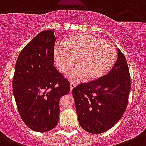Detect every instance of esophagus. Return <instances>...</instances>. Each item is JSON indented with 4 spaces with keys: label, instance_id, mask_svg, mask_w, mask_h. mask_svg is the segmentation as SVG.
Instances as JSON below:
<instances>
[{
    "label": "esophagus",
    "instance_id": "obj_1",
    "mask_svg": "<svg viewBox=\"0 0 146 146\" xmlns=\"http://www.w3.org/2000/svg\"><path fill=\"white\" fill-rule=\"evenodd\" d=\"M77 86V84L75 82H70V90L71 91H72V90L74 88V87Z\"/></svg>",
    "mask_w": 146,
    "mask_h": 146
}]
</instances>
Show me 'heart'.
I'll use <instances>...</instances> for the list:
<instances>
[{"label":"heart","instance_id":"1","mask_svg":"<svg viewBox=\"0 0 146 146\" xmlns=\"http://www.w3.org/2000/svg\"><path fill=\"white\" fill-rule=\"evenodd\" d=\"M56 64L61 72L69 73V78L79 80L84 77L87 82L101 78L112 69L117 58L115 48L100 37L80 34L66 40L64 47L55 48Z\"/></svg>","mask_w":146,"mask_h":146}]
</instances>
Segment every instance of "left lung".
Returning <instances> with one entry per match:
<instances>
[{
  "instance_id": "1",
  "label": "left lung",
  "mask_w": 146,
  "mask_h": 146,
  "mask_svg": "<svg viewBox=\"0 0 146 146\" xmlns=\"http://www.w3.org/2000/svg\"><path fill=\"white\" fill-rule=\"evenodd\" d=\"M130 86L127 61L117 49V61L106 75L72 90L80 126L93 134L113 127L127 108Z\"/></svg>"
}]
</instances>
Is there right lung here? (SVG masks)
<instances>
[{"label":"right lung","instance_id":"right-lung-1","mask_svg":"<svg viewBox=\"0 0 146 146\" xmlns=\"http://www.w3.org/2000/svg\"><path fill=\"white\" fill-rule=\"evenodd\" d=\"M54 31H43L19 54L13 78V92L21 119L36 132L57 125L59 100L70 91L69 82L54 66Z\"/></svg>","mask_w":146,"mask_h":146}]
</instances>
